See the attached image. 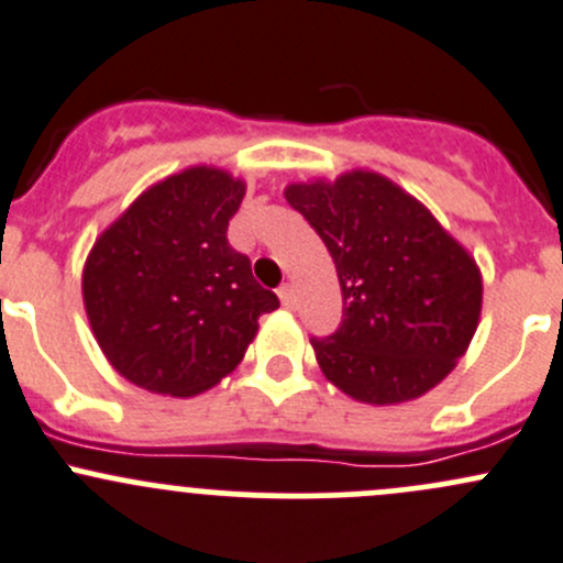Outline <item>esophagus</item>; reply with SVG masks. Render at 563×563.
<instances>
[{
    "label": "esophagus",
    "instance_id": "obj_1",
    "mask_svg": "<svg viewBox=\"0 0 563 563\" xmlns=\"http://www.w3.org/2000/svg\"><path fill=\"white\" fill-rule=\"evenodd\" d=\"M277 297H280V302L286 305V308H294V302H297V297H294V286H291V283H283V286L277 288Z\"/></svg>",
    "mask_w": 563,
    "mask_h": 563
}]
</instances>
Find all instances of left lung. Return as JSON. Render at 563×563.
I'll list each match as a JSON object with an SVG mask.
<instances>
[{
  "label": "left lung",
  "instance_id": "8db88e82",
  "mask_svg": "<svg viewBox=\"0 0 563 563\" xmlns=\"http://www.w3.org/2000/svg\"><path fill=\"white\" fill-rule=\"evenodd\" d=\"M283 192L327 245L343 294L338 332L310 340L323 376L371 406L417 400L444 382L479 327L474 255L384 174L354 168Z\"/></svg>",
  "mask_w": 563,
  "mask_h": 563
}]
</instances>
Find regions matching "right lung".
<instances>
[{
  "mask_svg": "<svg viewBox=\"0 0 563 563\" xmlns=\"http://www.w3.org/2000/svg\"><path fill=\"white\" fill-rule=\"evenodd\" d=\"M245 181L192 166L146 187L95 240L81 277L89 327L113 371L155 395L223 382L280 308L229 245Z\"/></svg>",
  "mask_w": 563,
  "mask_h": 563,
  "instance_id": "1",
  "label": "right lung"
}]
</instances>
